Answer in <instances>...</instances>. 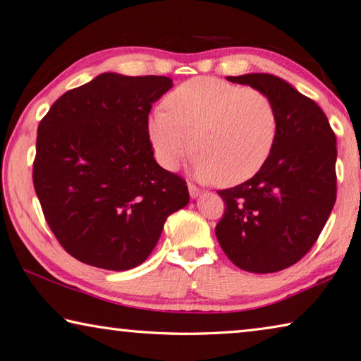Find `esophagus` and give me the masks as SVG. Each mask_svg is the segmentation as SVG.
Segmentation results:
<instances>
[{
  "mask_svg": "<svg viewBox=\"0 0 361 361\" xmlns=\"http://www.w3.org/2000/svg\"><path fill=\"white\" fill-rule=\"evenodd\" d=\"M188 189H189V195L192 198H197L198 195H200V189H197L194 185H190V183L188 185Z\"/></svg>",
  "mask_w": 361,
  "mask_h": 361,
  "instance_id": "obj_1",
  "label": "esophagus"
}]
</instances>
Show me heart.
<instances>
[{
  "label": "heart",
  "mask_w": 361,
  "mask_h": 361,
  "mask_svg": "<svg viewBox=\"0 0 361 361\" xmlns=\"http://www.w3.org/2000/svg\"><path fill=\"white\" fill-rule=\"evenodd\" d=\"M149 118L147 132L159 164L175 169L197 152L194 173L206 183L235 186L252 178L271 157L279 132L273 101L216 78L183 82Z\"/></svg>",
  "instance_id": "heart-1"
}]
</instances>
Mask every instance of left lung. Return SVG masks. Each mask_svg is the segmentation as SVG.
<instances>
[{
	"instance_id": "8db88e82",
	"label": "left lung",
	"mask_w": 361,
	"mask_h": 361,
	"mask_svg": "<svg viewBox=\"0 0 361 361\" xmlns=\"http://www.w3.org/2000/svg\"><path fill=\"white\" fill-rule=\"evenodd\" d=\"M271 99L279 132L265 166L242 185L219 190L226 209L216 235L234 265L274 273L296 264L317 242L336 198V140L319 106L281 78L229 75Z\"/></svg>"
}]
</instances>
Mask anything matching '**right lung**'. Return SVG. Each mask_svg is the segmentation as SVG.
Masks as SVG:
<instances>
[{"label":"right lung","mask_w":361,"mask_h":361,"mask_svg":"<svg viewBox=\"0 0 361 361\" xmlns=\"http://www.w3.org/2000/svg\"><path fill=\"white\" fill-rule=\"evenodd\" d=\"M164 75L102 73L52 104L37 133L34 188L60 245L83 264L124 271L155 248L166 219L189 203L181 176L153 158V102Z\"/></svg>","instance_id":"1"}]
</instances>
